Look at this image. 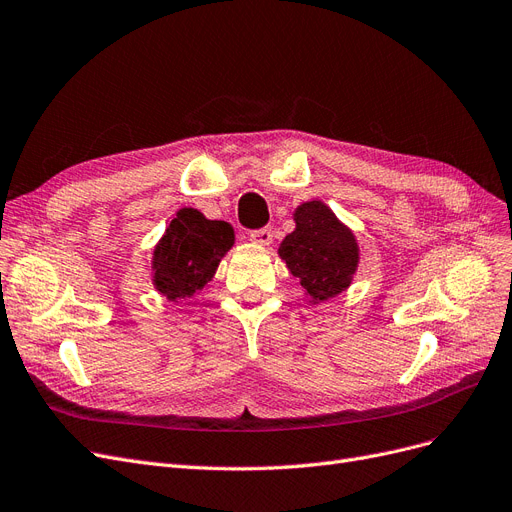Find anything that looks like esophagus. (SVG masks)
Masks as SVG:
<instances>
[{"mask_svg":"<svg viewBox=\"0 0 512 512\" xmlns=\"http://www.w3.org/2000/svg\"><path fill=\"white\" fill-rule=\"evenodd\" d=\"M272 236H274L272 227H259V230H251V232H249V240L255 242V244H261V246L270 244V242H272Z\"/></svg>","mask_w":512,"mask_h":512,"instance_id":"obj_1","label":"esophagus"}]
</instances>
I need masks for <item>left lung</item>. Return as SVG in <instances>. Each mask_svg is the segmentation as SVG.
<instances>
[{
    "label": "left lung",
    "mask_w": 512,
    "mask_h": 512,
    "mask_svg": "<svg viewBox=\"0 0 512 512\" xmlns=\"http://www.w3.org/2000/svg\"><path fill=\"white\" fill-rule=\"evenodd\" d=\"M295 232L280 244V257L299 278L314 304L350 287L358 246L346 225L323 202H306L295 211Z\"/></svg>",
    "instance_id": "left-lung-1"
}]
</instances>
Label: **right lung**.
Wrapping results in <instances>:
<instances>
[{"label":"right lung","mask_w":512,"mask_h":512,"mask_svg":"<svg viewBox=\"0 0 512 512\" xmlns=\"http://www.w3.org/2000/svg\"><path fill=\"white\" fill-rule=\"evenodd\" d=\"M234 230L194 208H181L154 251V282L166 299L192 297L213 278L221 257L232 249Z\"/></svg>","instance_id":"1"}]
</instances>
